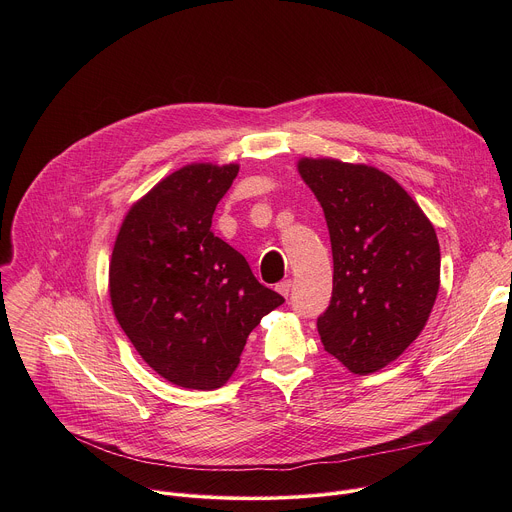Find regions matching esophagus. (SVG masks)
Here are the masks:
<instances>
[{"mask_svg":"<svg viewBox=\"0 0 512 512\" xmlns=\"http://www.w3.org/2000/svg\"><path fill=\"white\" fill-rule=\"evenodd\" d=\"M291 285H294V283H291V279H285V281H281V283H277V291H279V294L283 296V298H287L289 296V291H291Z\"/></svg>","mask_w":512,"mask_h":512,"instance_id":"34e87169","label":"esophagus"}]
</instances>
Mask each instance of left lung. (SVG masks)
<instances>
[{
    "instance_id": "1",
    "label": "left lung",
    "mask_w": 512,
    "mask_h": 512,
    "mask_svg": "<svg viewBox=\"0 0 512 512\" xmlns=\"http://www.w3.org/2000/svg\"><path fill=\"white\" fill-rule=\"evenodd\" d=\"M298 172L324 210L334 259L320 340L350 373H375L399 358L429 320L440 291L435 229L379 168L302 158Z\"/></svg>"
}]
</instances>
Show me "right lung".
I'll use <instances>...</instances> for the list:
<instances>
[{
  "label": "right lung",
  "mask_w": 512,
  "mask_h": 512,
  "mask_svg": "<svg viewBox=\"0 0 512 512\" xmlns=\"http://www.w3.org/2000/svg\"><path fill=\"white\" fill-rule=\"evenodd\" d=\"M239 164H188L127 210L109 261L115 318L139 356L166 381L223 387L251 330L283 304L247 259L210 231Z\"/></svg>",
  "instance_id": "1"
}]
</instances>
